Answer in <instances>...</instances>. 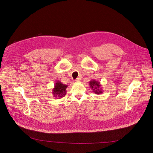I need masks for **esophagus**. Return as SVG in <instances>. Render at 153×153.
<instances>
[{"instance_id":"34e87169","label":"esophagus","mask_w":153,"mask_h":153,"mask_svg":"<svg viewBox=\"0 0 153 153\" xmlns=\"http://www.w3.org/2000/svg\"><path fill=\"white\" fill-rule=\"evenodd\" d=\"M80 80H81V79H80L79 78H76V79H75V82H79Z\"/></svg>"}]
</instances>
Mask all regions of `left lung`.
<instances>
[{"label": "left lung", "mask_w": 153, "mask_h": 153, "mask_svg": "<svg viewBox=\"0 0 153 153\" xmlns=\"http://www.w3.org/2000/svg\"><path fill=\"white\" fill-rule=\"evenodd\" d=\"M90 87L92 89L93 92L96 94H100L102 92V91H101V89L100 88L101 85L99 82L96 81L95 80H92L89 82Z\"/></svg>", "instance_id": "8db88e82"}]
</instances>
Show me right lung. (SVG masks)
I'll use <instances>...</instances> for the list:
<instances>
[{
    "mask_svg": "<svg viewBox=\"0 0 153 153\" xmlns=\"http://www.w3.org/2000/svg\"><path fill=\"white\" fill-rule=\"evenodd\" d=\"M68 85H64L61 82L58 81L56 84H55V87L52 89L54 97H58L59 98L64 97L66 94V89Z\"/></svg>",
    "mask_w": 153,
    "mask_h": 153,
    "instance_id": "add662e5",
    "label": "right lung"
}]
</instances>
